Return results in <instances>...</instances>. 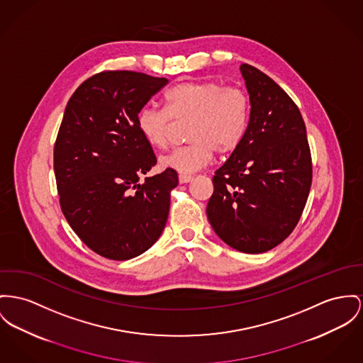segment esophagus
I'll use <instances>...</instances> for the list:
<instances>
[{
  "label": "esophagus",
  "instance_id": "1",
  "mask_svg": "<svg viewBox=\"0 0 363 363\" xmlns=\"http://www.w3.org/2000/svg\"><path fill=\"white\" fill-rule=\"evenodd\" d=\"M193 180V176L190 174H179V182L182 184H186V183H190Z\"/></svg>",
  "mask_w": 363,
  "mask_h": 363
}]
</instances>
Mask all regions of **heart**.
Here are the masks:
<instances>
[{"label":"heart","mask_w":363,"mask_h":363,"mask_svg":"<svg viewBox=\"0 0 363 363\" xmlns=\"http://www.w3.org/2000/svg\"><path fill=\"white\" fill-rule=\"evenodd\" d=\"M249 117V97L241 88L189 81L170 88L165 95V108L143 107L136 125L145 143L161 150L168 143L172 120H190V143L173 148L160 160L162 168L186 174L208 165L215 151L221 155L234 152L246 136Z\"/></svg>","instance_id":"b5f03b06"}]
</instances>
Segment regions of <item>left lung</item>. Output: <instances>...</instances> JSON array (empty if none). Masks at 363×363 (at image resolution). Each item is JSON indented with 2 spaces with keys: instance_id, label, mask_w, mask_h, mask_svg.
I'll use <instances>...</instances> for the list:
<instances>
[{
  "instance_id": "obj_1",
  "label": "left lung",
  "mask_w": 363,
  "mask_h": 363,
  "mask_svg": "<svg viewBox=\"0 0 363 363\" xmlns=\"http://www.w3.org/2000/svg\"><path fill=\"white\" fill-rule=\"evenodd\" d=\"M250 100L242 145L213 176L206 206L221 241L243 253H263L285 241L306 206L313 162L298 107L267 74L243 63Z\"/></svg>"
}]
</instances>
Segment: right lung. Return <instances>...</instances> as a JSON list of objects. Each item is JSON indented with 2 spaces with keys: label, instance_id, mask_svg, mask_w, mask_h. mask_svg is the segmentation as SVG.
<instances>
[{
  "label": "right lung",
  "instance_id": "right-lung-1",
  "mask_svg": "<svg viewBox=\"0 0 363 363\" xmlns=\"http://www.w3.org/2000/svg\"><path fill=\"white\" fill-rule=\"evenodd\" d=\"M168 84L136 72H103L70 97L53 150L60 208L89 249L129 260L150 249L168 220L176 170L145 177L157 164L136 117Z\"/></svg>",
  "mask_w": 363,
  "mask_h": 363
}]
</instances>
